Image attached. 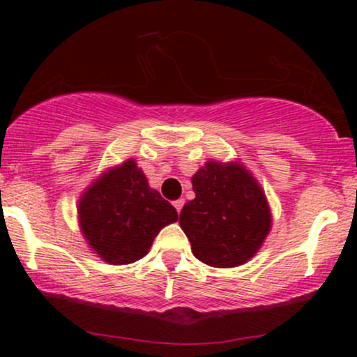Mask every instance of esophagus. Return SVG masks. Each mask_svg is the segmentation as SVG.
Listing matches in <instances>:
<instances>
[{"mask_svg":"<svg viewBox=\"0 0 357 357\" xmlns=\"http://www.w3.org/2000/svg\"><path fill=\"white\" fill-rule=\"evenodd\" d=\"M172 205H174V207H176V211H178V212H181L183 205H185V200H183V199H179V200H174V202H172Z\"/></svg>","mask_w":357,"mask_h":357,"instance_id":"obj_1","label":"esophagus"}]
</instances>
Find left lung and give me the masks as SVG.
<instances>
[{
  "label": "left lung",
  "instance_id": "left-lung-1",
  "mask_svg": "<svg viewBox=\"0 0 357 357\" xmlns=\"http://www.w3.org/2000/svg\"><path fill=\"white\" fill-rule=\"evenodd\" d=\"M192 185L195 199L185 204L179 225L193 255L214 268L243 264L271 228L261 186L240 165L212 160L193 176Z\"/></svg>",
  "mask_w": 357,
  "mask_h": 357
}]
</instances>
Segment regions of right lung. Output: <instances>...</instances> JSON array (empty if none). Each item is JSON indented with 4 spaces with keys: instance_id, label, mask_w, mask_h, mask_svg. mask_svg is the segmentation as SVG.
Instances as JSON below:
<instances>
[{
    "instance_id": "obj_1",
    "label": "right lung",
    "mask_w": 357,
    "mask_h": 357,
    "mask_svg": "<svg viewBox=\"0 0 357 357\" xmlns=\"http://www.w3.org/2000/svg\"><path fill=\"white\" fill-rule=\"evenodd\" d=\"M79 218L86 240L103 261L129 264L149 252L164 226L178 221V212L150 188L135 160H128L89 186Z\"/></svg>"
}]
</instances>
